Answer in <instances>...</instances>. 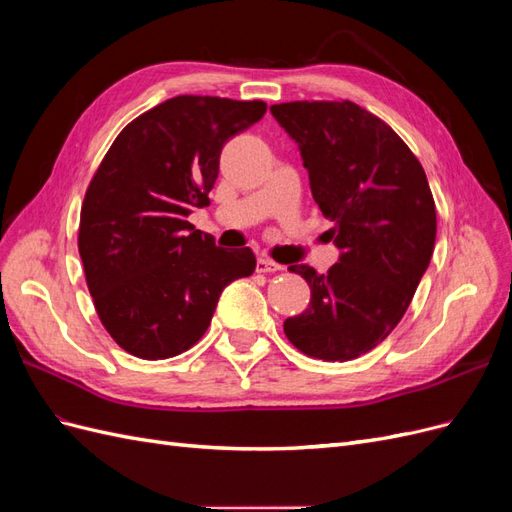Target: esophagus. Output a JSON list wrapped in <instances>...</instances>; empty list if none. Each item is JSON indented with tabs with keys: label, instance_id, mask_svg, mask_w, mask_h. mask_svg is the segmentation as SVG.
<instances>
[{
	"label": "esophagus",
	"instance_id": "34e87169",
	"mask_svg": "<svg viewBox=\"0 0 512 512\" xmlns=\"http://www.w3.org/2000/svg\"><path fill=\"white\" fill-rule=\"evenodd\" d=\"M284 267L277 265L275 260H269V258H258L256 262V271L258 273H275V271H282Z\"/></svg>",
	"mask_w": 512,
	"mask_h": 512
}]
</instances>
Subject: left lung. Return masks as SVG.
<instances>
[{
	"mask_svg": "<svg viewBox=\"0 0 512 512\" xmlns=\"http://www.w3.org/2000/svg\"><path fill=\"white\" fill-rule=\"evenodd\" d=\"M271 113L299 143L312 196L342 250L327 275L288 267L312 299L284 320V333L312 359L352 361L389 337L429 267L436 203L427 175L389 123L350 100L284 102Z\"/></svg>",
	"mask_w": 512,
	"mask_h": 512,
	"instance_id": "left-lung-1",
	"label": "left lung"
}]
</instances>
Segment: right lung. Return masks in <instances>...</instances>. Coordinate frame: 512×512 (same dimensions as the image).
Segmentation results:
<instances>
[{
	"label": "right lung",
	"mask_w": 512,
	"mask_h": 512,
	"mask_svg": "<svg viewBox=\"0 0 512 512\" xmlns=\"http://www.w3.org/2000/svg\"><path fill=\"white\" fill-rule=\"evenodd\" d=\"M265 113L262 100L170 98L130 121L91 177L79 254L100 322L132 356L190 350L222 290L254 273L250 247L228 252L185 218L209 205L222 147Z\"/></svg>",
	"instance_id": "add662e5"
}]
</instances>
